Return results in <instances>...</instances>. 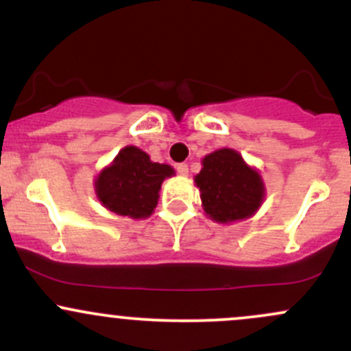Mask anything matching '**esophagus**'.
Wrapping results in <instances>:
<instances>
[{
    "instance_id": "esophagus-1",
    "label": "esophagus",
    "mask_w": 351,
    "mask_h": 351,
    "mask_svg": "<svg viewBox=\"0 0 351 351\" xmlns=\"http://www.w3.org/2000/svg\"><path fill=\"white\" fill-rule=\"evenodd\" d=\"M176 171H178L182 176H186L188 175V165L186 163H178V165H176Z\"/></svg>"
}]
</instances>
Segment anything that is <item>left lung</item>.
<instances>
[{
	"label": "left lung",
	"instance_id": "1",
	"mask_svg": "<svg viewBox=\"0 0 351 351\" xmlns=\"http://www.w3.org/2000/svg\"><path fill=\"white\" fill-rule=\"evenodd\" d=\"M206 215L219 223L243 219L261 205L263 182L243 158L228 148L205 156L203 169L195 178Z\"/></svg>",
	"mask_w": 351,
	"mask_h": 351
}]
</instances>
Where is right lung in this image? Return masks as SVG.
Masks as SVG:
<instances>
[{"label":"right lung","instance_id":"add662e5","mask_svg":"<svg viewBox=\"0 0 351 351\" xmlns=\"http://www.w3.org/2000/svg\"><path fill=\"white\" fill-rule=\"evenodd\" d=\"M173 175L168 165L153 163L136 146L119 152L110 168L96 180V195L108 210L132 218H146L158 205L163 180Z\"/></svg>","mask_w":351,"mask_h":351}]
</instances>
